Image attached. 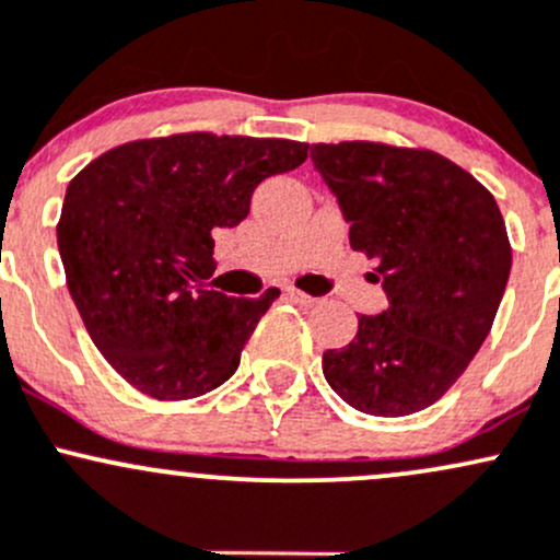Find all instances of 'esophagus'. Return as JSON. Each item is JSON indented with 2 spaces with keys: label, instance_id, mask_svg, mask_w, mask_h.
Returning a JSON list of instances; mask_svg holds the SVG:
<instances>
[{
  "label": "esophagus",
  "instance_id": "obj_1",
  "mask_svg": "<svg viewBox=\"0 0 560 560\" xmlns=\"http://www.w3.org/2000/svg\"><path fill=\"white\" fill-rule=\"evenodd\" d=\"M285 296H288V299H293V301H296V304H301V306H312V304H317V299L310 296V293L299 291V288H285Z\"/></svg>",
  "mask_w": 560,
  "mask_h": 560
}]
</instances>
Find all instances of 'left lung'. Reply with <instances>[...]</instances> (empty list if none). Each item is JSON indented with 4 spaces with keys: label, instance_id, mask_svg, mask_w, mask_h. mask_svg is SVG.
Masks as SVG:
<instances>
[{
    "label": "left lung",
    "instance_id": "obj_1",
    "mask_svg": "<svg viewBox=\"0 0 560 560\" xmlns=\"http://www.w3.org/2000/svg\"><path fill=\"white\" fill-rule=\"evenodd\" d=\"M312 161L388 296L386 312L362 314L347 347L325 351V381L368 416L425 410L466 373L505 293L511 241L498 203L425 148L319 142Z\"/></svg>",
    "mask_w": 560,
    "mask_h": 560
}]
</instances>
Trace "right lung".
I'll return each instance as SVG.
<instances>
[{"label":"right lung","mask_w":560,"mask_h":560,"mask_svg":"<svg viewBox=\"0 0 560 560\" xmlns=\"http://www.w3.org/2000/svg\"><path fill=\"white\" fill-rule=\"evenodd\" d=\"M310 144L211 131L110 148L71 179L58 248L94 347L137 392L161 401L222 386L280 296L211 291L213 232L237 228L267 177L306 161Z\"/></svg>","instance_id":"obj_1"}]
</instances>
